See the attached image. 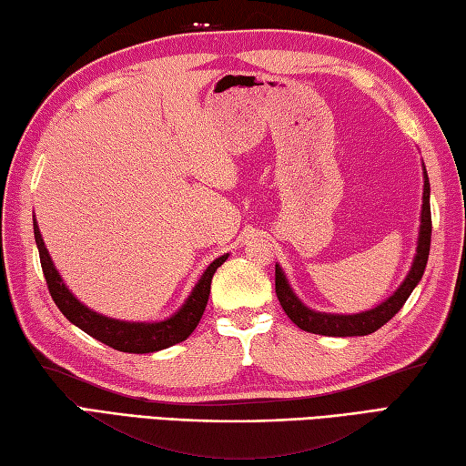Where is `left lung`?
Masks as SVG:
<instances>
[{
  "label": "left lung",
  "instance_id": "left-lung-1",
  "mask_svg": "<svg viewBox=\"0 0 466 466\" xmlns=\"http://www.w3.org/2000/svg\"><path fill=\"white\" fill-rule=\"evenodd\" d=\"M421 217H420V235L418 248L410 272L405 280L399 284V289L380 305L369 309V311L354 313V315H339V313H323L307 307L303 300L297 297V292L290 289L287 274L282 272L280 264H276V297H279L284 313L290 317V321L309 333H319V336L331 338H352V336H369L379 328H382L389 319H393L395 313L401 311L405 300L410 299L413 289L418 287L423 270H426L428 256H430V241H431V212H430V179L426 166H423V196H421Z\"/></svg>",
  "mask_w": 466,
  "mask_h": 466
}]
</instances>
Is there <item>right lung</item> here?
<instances>
[{
  "mask_svg": "<svg viewBox=\"0 0 466 466\" xmlns=\"http://www.w3.org/2000/svg\"><path fill=\"white\" fill-rule=\"evenodd\" d=\"M32 220H35V239L40 254V266H43L48 292H51V297L55 300V305L59 307V311L67 317L76 328L86 331L87 336H92L97 341H102V344L128 354L159 352V350L176 346L190 336V333L196 329V325H198L204 309H207L212 276H215L217 268L228 258V254H225L217 258L215 262H210V266L200 276V280L196 282V287L192 289L190 295H187V299L184 300V305L179 307L174 315H169L167 319L122 321V319H114V317L96 313L94 309L86 307L76 295H73V292L67 289V284L63 282L59 270L55 268L53 258L48 256V249L45 248V241H43V235H40L36 218Z\"/></svg>",
  "mask_w": 466,
  "mask_h": 466,
  "instance_id": "obj_1",
  "label": "right lung"
}]
</instances>
